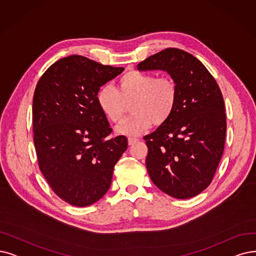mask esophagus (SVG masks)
<instances>
[{"label":"esophagus","mask_w":256,"mask_h":256,"mask_svg":"<svg viewBox=\"0 0 256 256\" xmlns=\"http://www.w3.org/2000/svg\"><path fill=\"white\" fill-rule=\"evenodd\" d=\"M138 140L136 138H128V144L129 145H134V144H136V142H138Z\"/></svg>","instance_id":"1"}]
</instances>
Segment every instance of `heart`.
Listing matches in <instances>:
<instances>
[{"mask_svg": "<svg viewBox=\"0 0 256 256\" xmlns=\"http://www.w3.org/2000/svg\"><path fill=\"white\" fill-rule=\"evenodd\" d=\"M178 86L170 76L130 70L122 74L114 89L104 85L96 92V104L111 122H118L130 103L132 114L116 128L118 134L136 136L144 134L154 122L162 125L172 116L178 103Z\"/></svg>", "mask_w": 256, "mask_h": 256, "instance_id": "obj_1", "label": "heart"}]
</instances>
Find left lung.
Masks as SVG:
<instances>
[{
	"mask_svg": "<svg viewBox=\"0 0 256 256\" xmlns=\"http://www.w3.org/2000/svg\"><path fill=\"white\" fill-rule=\"evenodd\" d=\"M140 71L164 70L178 86L171 118L144 136L151 180L168 196L186 200L212 182L226 138V114L220 89L196 56L167 48L142 60Z\"/></svg>",
	"mask_w": 256,
	"mask_h": 256,
	"instance_id": "left-lung-1",
	"label": "left lung"
}]
</instances>
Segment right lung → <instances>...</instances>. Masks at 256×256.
<instances>
[{"instance_id":"obj_1","label":"right lung","mask_w":256,"mask_h":256,"mask_svg":"<svg viewBox=\"0 0 256 256\" xmlns=\"http://www.w3.org/2000/svg\"><path fill=\"white\" fill-rule=\"evenodd\" d=\"M124 68L70 56L51 65L34 96V142L38 167L56 196L76 207L92 205L108 191L127 138L112 129L96 104L100 87Z\"/></svg>"}]
</instances>
